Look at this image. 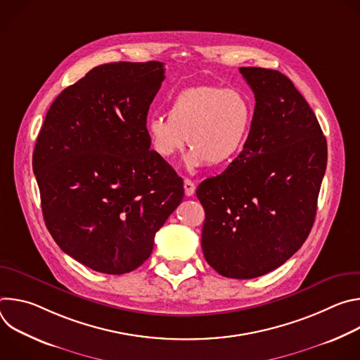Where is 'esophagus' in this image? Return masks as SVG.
<instances>
[{
	"label": "esophagus",
	"instance_id": "34e87169",
	"mask_svg": "<svg viewBox=\"0 0 360 360\" xmlns=\"http://www.w3.org/2000/svg\"><path fill=\"white\" fill-rule=\"evenodd\" d=\"M184 189H185V195L186 196H192L195 193V184L191 179H185L184 181Z\"/></svg>",
	"mask_w": 360,
	"mask_h": 360
}]
</instances>
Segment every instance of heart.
<instances>
[{
	"instance_id": "obj_1",
	"label": "heart",
	"mask_w": 360,
	"mask_h": 360,
	"mask_svg": "<svg viewBox=\"0 0 360 360\" xmlns=\"http://www.w3.org/2000/svg\"><path fill=\"white\" fill-rule=\"evenodd\" d=\"M253 105L240 89L202 85L176 94L168 115L152 114L145 121L150 148L164 160L172 158L186 142L192 149L185 162L202 167L208 162L224 168L242 152L250 134Z\"/></svg>"
}]
</instances>
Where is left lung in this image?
I'll use <instances>...</instances> for the list:
<instances>
[{
	"instance_id": "left-lung-1",
	"label": "left lung",
	"mask_w": 360,
	"mask_h": 360,
	"mask_svg": "<svg viewBox=\"0 0 360 360\" xmlns=\"http://www.w3.org/2000/svg\"><path fill=\"white\" fill-rule=\"evenodd\" d=\"M255 94L250 134L239 157L196 189L205 210L202 252L222 276L252 279L303 245L326 171L321 125L292 81L275 70L239 68Z\"/></svg>"
}]
</instances>
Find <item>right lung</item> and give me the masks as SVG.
<instances>
[{"label":"right lung","instance_id":"obj_1","mask_svg":"<svg viewBox=\"0 0 360 360\" xmlns=\"http://www.w3.org/2000/svg\"><path fill=\"white\" fill-rule=\"evenodd\" d=\"M164 79L158 61L98 65L56 98L38 134L32 169L45 225L92 271L141 266L184 198L182 178L145 131Z\"/></svg>","mask_w":360,"mask_h":360}]
</instances>
